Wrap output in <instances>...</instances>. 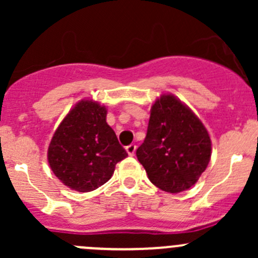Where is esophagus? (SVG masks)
Returning <instances> with one entry per match:
<instances>
[{
  "instance_id": "34e87169",
  "label": "esophagus",
  "mask_w": 258,
  "mask_h": 258,
  "mask_svg": "<svg viewBox=\"0 0 258 258\" xmlns=\"http://www.w3.org/2000/svg\"><path fill=\"white\" fill-rule=\"evenodd\" d=\"M126 151H127V153H128L130 156H134L135 152H136V145H134V144L128 145L126 147Z\"/></svg>"
}]
</instances>
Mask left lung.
I'll return each instance as SVG.
<instances>
[{
  "label": "left lung",
  "instance_id": "obj_1",
  "mask_svg": "<svg viewBox=\"0 0 258 258\" xmlns=\"http://www.w3.org/2000/svg\"><path fill=\"white\" fill-rule=\"evenodd\" d=\"M211 150L199 117L173 95H162L151 107L147 135L136 156L156 187L178 194L199 181Z\"/></svg>",
  "mask_w": 258,
  "mask_h": 258
}]
</instances>
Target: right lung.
<instances>
[{
    "label": "right lung",
    "instance_id": "obj_1",
    "mask_svg": "<svg viewBox=\"0 0 258 258\" xmlns=\"http://www.w3.org/2000/svg\"><path fill=\"white\" fill-rule=\"evenodd\" d=\"M107 110L82 100L57 127L48 146L49 167L57 178L79 192L98 188L113 175L116 163L127 157L106 122Z\"/></svg>",
    "mask_w": 258,
    "mask_h": 258
}]
</instances>
